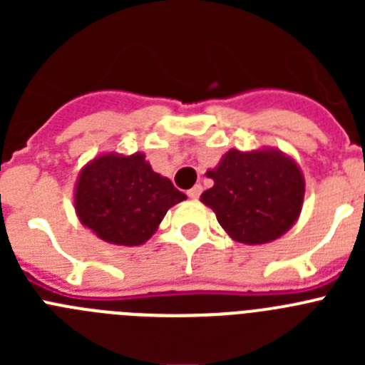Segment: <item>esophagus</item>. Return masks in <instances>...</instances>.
<instances>
[{
	"label": "esophagus",
	"mask_w": 365,
	"mask_h": 365,
	"mask_svg": "<svg viewBox=\"0 0 365 365\" xmlns=\"http://www.w3.org/2000/svg\"><path fill=\"white\" fill-rule=\"evenodd\" d=\"M201 192H202V186L201 185H195L192 190H188V197L190 199H199Z\"/></svg>",
	"instance_id": "obj_1"
}]
</instances>
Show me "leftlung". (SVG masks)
Instances as JSON below:
<instances>
[{
    "instance_id": "1",
    "label": "left lung",
    "mask_w": 365,
    "mask_h": 365,
    "mask_svg": "<svg viewBox=\"0 0 365 365\" xmlns=\"http://www.w3.org/2000/svg\"><path fill=\"white\" fill-rule=\"evenodd\" d=\"M206 177L214 180L201 202L222 230L245 245H265L291 230L302 212L305 179L283 151L230 150Z\"/></svg>"
}]
</instances>
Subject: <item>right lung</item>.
Instances as JSON below:
<instances>
[{"label": "right lung", "mask_w": 365, "mask_h": 365, "mask_svg": "<svg viewBox=\"0 0 365 365\" xmlns=\"http://www.w3.org/2000/svg\"><path fill=\"white\" fill-rule=\"evenodd\" d=\"M185 199L140 151L98 155L82 168L74 186L80 222L106 243L122 247L146 243L166 212Z\"/></svg>", "instance_id": "right-lung-1"}]
</instances>
